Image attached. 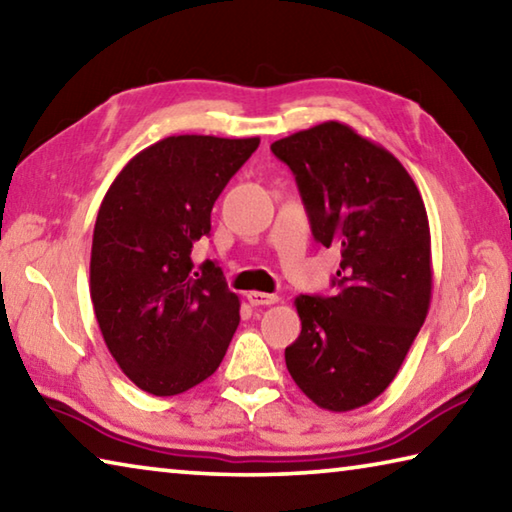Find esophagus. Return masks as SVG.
Segmentation results:
<instances>
[{
	"label": "esophagus",
	"mask_w": 512,
	"mask_h": 512,
	"mask_svg": "<svg viewBox=\"0 0 512 512\" xmlns=\"http://www.w3.org/2000/svg\"><path fill=\"white\" fill-rule=\"evenodd\" d=\"M246 298L253 307H268V305H275V302H280V298L273 296V293H262V291H248Z\"/></svg>",
	"instance_id": "1"
}]
</instances>
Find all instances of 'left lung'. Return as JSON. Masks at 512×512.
<instances>
[{"label":"left lung","mask_w":512,"mask_h":512,"mask_svg":"<svg viewBox=\"0 0 512 512\" xmlns=\"http://www.w3.org/2000/svg\"><path fill=\"white\" fill-rule=\"evenodd\" d=\"M296 176L314 239L341 250L334 296H298L293 381L327 411L366 406L391 386L431 302V235L402 162L341 121L271 144Z\"/></svg>","instance_id":"obj_1"}]
</instances>
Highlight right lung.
<instances>
[{"mask_svg":"<svg viewBox=\"0 0 512 512\" xmlns=\"http://www.w3.org/2000/svg\"><path fill=\"white\" fill-rule=\"evenodd\" d=\"M259 137L171 135L119 171L94 223L90 296L108 350L142 391L169 397L221 366L239 325V296L221 268L194 271L214 201Z\"/></svg>","mask_w":512,"mask_h":512,"instance_id":"add662e5","label":"right lung"}]
</instances>
